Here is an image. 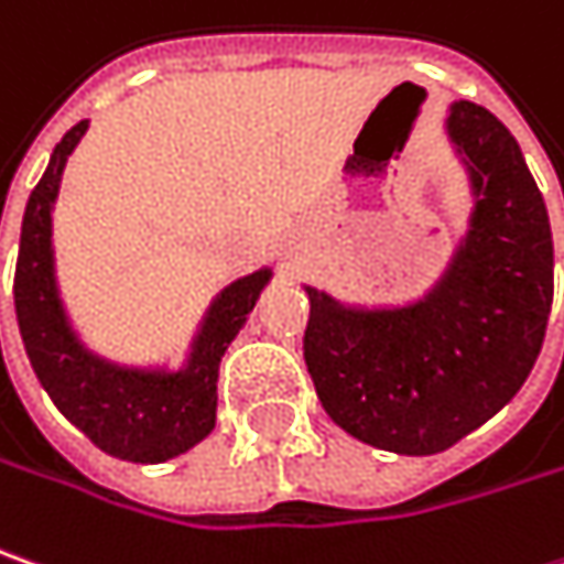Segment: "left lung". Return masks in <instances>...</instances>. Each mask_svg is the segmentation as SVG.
<instances>
[{
  "mask_svg": "<svg viewBox=\"0 0 564 564\" xmlns=\"http://www.w3.org/2000/svg\"><path fill=\"white\" fill-rule=\"evenodd\" d=\"M447 132L479 199L432 295L352 311L307 289L304 361L326 415L409 457L447 451L521 390L552 307L550 215L514 135L469 100L451 107Z\"/></svg>",
  "mask_w": 564,
  "mask_h": 564,
  "instance_id": "8db88e82",
  "label": "left lung"
}]
</instances>
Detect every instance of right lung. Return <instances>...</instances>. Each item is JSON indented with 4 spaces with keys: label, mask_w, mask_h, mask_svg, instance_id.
<instances>
[{
    "label": "right lung",
    "mask_w": 564,
    "mask_h": 564,
    "mask_svg": "<svg viewBox=\"0 0 564 564\" xmlns=\"http://www.w3.org/2000/svg\"><path fill=\"white\" fill-rule=\"evenodd\" d=\"M88 120L75 123L53 149L41 184L31 189L14 263V314L34 375L56 409L104 454L132 464H161L189 451L215 429V383L228 343L253 311L269 269L228 285L212 304L196 339L189 368L177 375L129 371L107 365L72 336L53 282L50 209L63 181V167Z\"/></svg>",
    "instance_id": "add662e5"
}]
</instances>
